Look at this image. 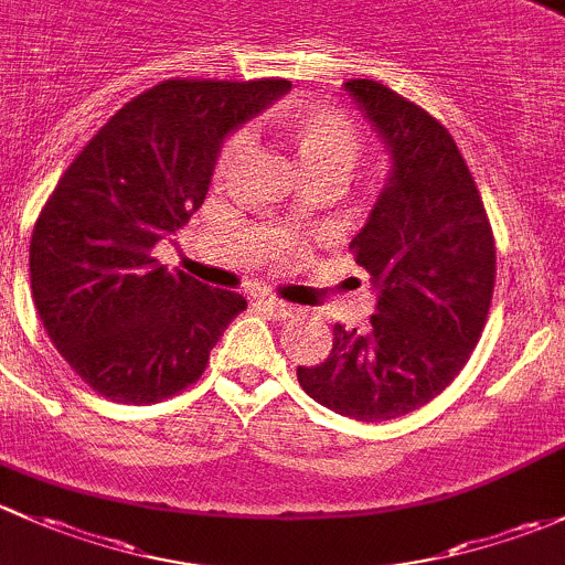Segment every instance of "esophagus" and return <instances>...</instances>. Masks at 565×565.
<instances>
[{
  "label": "esophagus",
  "mask_w": 565,
  "mask_h": 565,
  "mask_svg": "<svg viewBox=\"0 0 565 565\" xmlns=\"http://www.w3.org/2000/svg\"><path fill=\"white\" fill-rule=\"evenodd\" d=\"M258 305L264 307V310L269 312L271 318H280V321H285V318H294V316H296V307H294V305H288V301L275 299V296H260Z\"/></svg>",
  "instance_id": "obj_1"
}]
</instances>
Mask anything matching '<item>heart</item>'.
Segmentation results:
<instances>
[{"instance_id": "heart-1", "label": "heart", "mask_w": 565, "mask_h": 565, "mask_svg": "<svg viewBox=\"0 0 565 565\" xmlns=\"http://www.w3.org/2000/svg\"><path fill=\"white\" fill-rule=\"evenodd\" d=\"M285 136L299 157L301 171H337L342 177L353 171L362 157L359 132L345 116L334 110L301 108L285 116ZM244 136H234L220 152V168L231 166L242 152Z\"/></svg>"}]
</instances>
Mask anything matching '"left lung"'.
Instances as JSON below:
<instances>
[{
    "mask_svg": "<svg viewBox=\"0 0 565 565\" xmlns=\"http://www.w3.org/2000/svg\"><path fill=\"white\" fill-rule=\"evenodd\" d=\"M345 92L388 154L351 242L377 305L367 331L337 323L329 359L296 375L323 408L388 422L438 397L473 353L495 288V242L449 130L377 81H348Z\"/></svg>",
    "mask_w": 565,
    "mask_h": 565,
    "instance_id": "obj_1",
    "label": "left lung"
}]
</instances>
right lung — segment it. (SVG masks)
<instances>
[{"instance_id": "1", "label": "right lung", "mask_w": 565, "mask_h": 565, "mask_svg": "<svg viewBox=\"0 0 565 565\" xmlns=\"http://www.w3.org/2000/svg\"><path fill=\"white\" fill-rule=\"evenodd\" d=\"M290 81H166L116 110L70 162L29 244L38 316L65 362L103 397L149 405L206 370L247 307L157 264L154 244L201 209L231 132Z\"/></svg>"}]
</instances>
